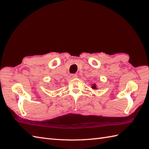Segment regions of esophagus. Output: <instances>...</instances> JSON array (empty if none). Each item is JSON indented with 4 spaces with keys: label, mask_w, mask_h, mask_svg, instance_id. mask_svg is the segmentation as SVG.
<instances>
[{
    "label": "esophagus",
    "mask_w": 149,
    "mask_h": 149,
    "mask_svg": "<svg viewBox=\"0 0 149 149\" xmlns=\"http://www.w3.org/2000/svg\"><path fill=\"white\" fill-rule=\"evenodd\" d=\"M70 77L71 78H76V77H77V74H71L70 75Z\"/></svg>",
    "instance_id": "34e87169"
}]
</instances>
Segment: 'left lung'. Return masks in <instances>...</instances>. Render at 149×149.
<instances>
[{
    "label": "left lung",
    "mask_w": 149,
    "mask_h": 149,
    "mask_svg": "<svg viewBox=\"0 0 149 149\" xmlns=\"http://www.w3.org/2000/svg\"><path fill=\"white\" fill-rule=\"evenodd\" d=\"M96 84H93V85H92V88H93V89H96Z\"/></svg>",
    "instance_id": "left-lung-1"
}]
</instances>
